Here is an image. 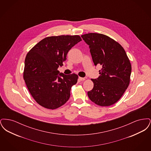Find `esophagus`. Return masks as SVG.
Returning a JSON list of instances; mask_svg holds the SVG:
<instances>
[{
    "label": "esophagus",
    "mask_w": 151,
    "mask_h": 151,
    "mask_svg": "<svg viewBox=\"0 0 151 151\" xmlns=\"http://www.w3.org/2000/svg\"><path fill=\"white\" fill-rule=\"evenodd\" d=\"M79 79L81 81H84L86 80V78H81V77H79Z\"/></svg>",
    "instance_id": "esophagus-1"
}]
</instances>
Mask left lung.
<instances>
[{"mask_svg": "<svg viewBox=\"0 0 151 151\" xmlns=\"http://www.w3.org/2000/svg\"><path fill=\"white\" fill-rule=\"evenodd\" d=\"M89 46L95 65L102 66L100 76L91 79L93 89L89 99L101 106H108L119 100L129 86L131 65L122 46L108 36L91 33L81 36Z\"/></svg>", "mask_w": 151, "mask_h": 151, "instance_id": "1", "label": "left lung"}]
</instances>
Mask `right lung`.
Listing matches in <instances>:
<instances>
[{"label": "right lung", "mask_w": 151, "mask_h": 151, "mask_svg": "<svg viewBox=\"0 0 151 151\" xmlns=\"http://www.w3.org/2000/svg\"><path fill=\"white\" fill-rule=\"evenodd\" d=\"M82 40L78 35L47 37L29 51L25 59L23 78L30 93L42 107L55 109L68 100L78 75L59 73L67 54Z\"/></svg>", "instance_id": "1"}]
</instances>
